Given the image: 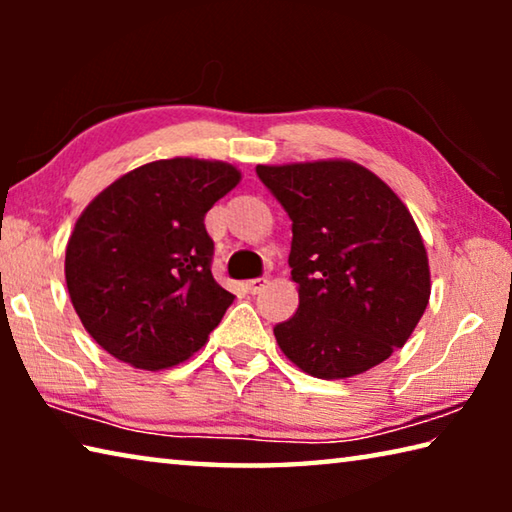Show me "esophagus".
<instances>
[{
	"label": "esophagus",
	"instance_id": "34e87169",
	"mask_svg": "<svg viewBox=\"0 0 512 512\" xmlns=\"http://www.w3.org/2000/svg\"><path fill=\"white\" fill-rule=\"evenodd\" d=\"M266 284H268L266 277H257V280H248V282H246V291H248V293H259V291H262V289L266 287Z\"/></svg>",
	"mask_w": 512,
	"mask_h": 512
}]
</instances>
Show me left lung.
<instances>
[{"label":"left lung","mask_w":512,"mask_h":512,"mask_svg":"<svg viewBox=\"0 0 512 512\" xmlns=\"http://www.w3.org/2000/svg\"><path fill=\"white\" fill-rule=\"evenodd\" d=\"M291 219L293 318L273 327L293 366L345 379L402 348L431 296L429 257L409 207L352 160L257 164Z\"/></svg>","instance_id":"8db88e82"}]
</instances>
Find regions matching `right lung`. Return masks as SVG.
<instances>
[{"label": "right lung", "instance_id": "right-lung-1", "mask_svg": "<svg viewBox=\"0 0 512 512\" xmlns=\"http://www.w3.org/2000/svg\"><path fill=\"white\" fill-rule=\"evenodd\" d=\"M230 162L142 164L97 194L65 250V282L83 327L112 357L167 370L207 343L232 305L210 271L205 214L239 185Z\"/></svg>", "mask_w": 512, "mask_h": 512}]
</instances>
